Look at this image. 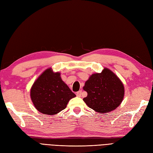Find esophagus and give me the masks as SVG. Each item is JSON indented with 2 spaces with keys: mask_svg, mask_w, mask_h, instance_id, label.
Masks as SVG:
<instances>
[{
  "mask_svg": "<svg viewBox=\"0 0 153 153\" xmlns=\"http://www.w3.org/2000/svg\"><path fill=\"white\" fill-rule=\"evenodd\" d=\"M81 93H82V91H79L77 92V93H76V95H77V96H78V97H80V96H81Z\"/></svg>",
  "mask_w": 153,
  "mask_h": 153,
  "instance_id": "34e87169",
  "label": "esophagus"
}]
</instances>
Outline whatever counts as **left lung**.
<instances>
[{
	"instance_id": "obj_1",
	"label": "left lung",
	"mask_w": 153,
	"mask_h": 153,
	"mask_svg": "<svg viewBox=\"0 0 153 153\" xmlns=\"http://www.w3.org/2000/svg\"><path fill=\"white\" fill-rule=\"evenodd\" d=\"M83 89L88 93L83 101L100 114L114 111L124 96L123 83L108 68H104L101 73L92 74L86 81Z\"/></svg>"
}]
</instances>
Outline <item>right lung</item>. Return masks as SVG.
Segmentation results:
<instances>
[{
  "mask_svg": "<svg viewBox=\"0 0 153 153\" xmlns=\"http://www.w3.org/2000/svg\"><path fill=\"white\" fill-rule=\"evenodd\" d=\"M30 96L38 111L53 115L64 110L69 100L76 94L62 81L60 73H54L48 68L35 81Z\"/></svg>",
  "mask_w": 153,
  "mask_h": 153,
  "instance_id": "1",
  "label": "right lung"
}]
</instances>
